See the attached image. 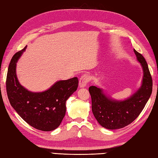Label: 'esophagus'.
<instances>
[{"label":"esophagus","instance_id":"1","mask_svg":"<svg viewBox=\"0 0 158 158\" xmlns=\"http://www.w3.org/2000/svg\"><path fill=\"white\" fill-rule=\"evenodd\" d=\"M90 80V76L88 74L85 73L84 75H82L79 80V86L80 87H85L87 85V82Z\"/></svg>","mask_w":158,"mask_h":158}]
</instances>
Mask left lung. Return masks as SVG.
<instances>
[{
	"label": "left lung",
	"mask_w": 158,
	"mask_h": 158,
	"mask_svg": "<svg viewBox=\"0 0 158 158\" xmlns=\"http://www.w3.org/2000/svg\"><path fill=\"white\" fill-rule=\"evenodd\" d=\"M143 69L142 85L135 94L124 100H115L106 96L103 90L91 86L92 112L101 126L107 129H121L133 123L140 114L152 93L153 81L148 64L141 53L133 49Z\"/></svg>",
	"instance_id": "8db88e82"
}]
</instances>
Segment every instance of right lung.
<instances>
[{
    "label": "right lung",
    "mask_w": 158,
    "mask_h": 158,
    "mask_svg": "<svg viewBox=\"0 0 158 158\" xmlns=\"http://www.w3.org/2000/svg\"><path fill=\"white\" fill-rule=\"evenodd\" d=\"M27 46L15 53L9 65L6 89L11 106L27 123L35 129L50 131L60 125L66 113V101L78 86V79L74 77L60 80L48 90L34 93L28 91L17 79L16 62Z\"/></svg>",
    "instance_id": "add662e5"
}]
</instances>
